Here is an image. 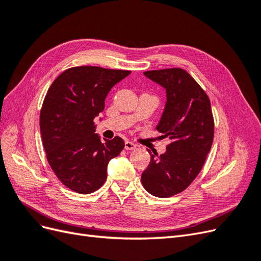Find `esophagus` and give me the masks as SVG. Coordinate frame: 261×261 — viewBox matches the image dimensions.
<instances>
[{"mask_svg": "<svg viewBox=\"0 0 261 261\" xmlns=\"http://www.w3.org/2000/svg\"><path fill=\"white\" fill-rule=\"evenodd\" d=\"M138 146L136 144L132 143V141H126L125 143V149L126 150H135Z\"/></svg>", "mask_w": 261, "mask_h": 261, "instance_id": "34e87169", "label": "esophagus"}]
</instances>
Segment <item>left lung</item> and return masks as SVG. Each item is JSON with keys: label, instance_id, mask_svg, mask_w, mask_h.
<instances>
[{"label": "left lung", "instance_id": "obj_1", "mask_svg": "<svg viewBox=\"0 0 261 261\" xmlns=\"http://www.w3.org/2000/svg\"><path fill=\"white\" fill-rule=\"evenodd\" d=\"M167 90V103L156 130L170 138L167 151L150 153L141 174L148 193L160 198L179 194L199 174L215 137V120L208 94L183 68L144 73Z\"/></svg>", "mask_w": 261, "mask_h": 261}]
</instances>
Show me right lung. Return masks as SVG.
<instances>
[{"instance_id":"add662e5","label":"right lung","mask_w":261,"mask_h":261,"mask_svg":"<svg viewBox=\"0 0 261 261\" xmlns=\"http://www.w3.org/2000/svg\"><path fill=\"white\" fill-rule=\"evenodd\" d=\"M130 70L76 66L58 76L40 111V132L46 159L55 175L78 194L96 192L107 179L109 161L124 149V140L94 134V117L105 110L112 87Z\"/></svg>"}]
</instances>
